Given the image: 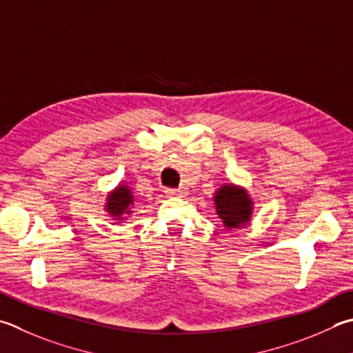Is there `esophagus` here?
Instances as JSON below:
<instances>
[{"mask_svg":"<svg viewBox=\"0 0 353 353\" xmlns=\"http://www.w3.org/2000/svg\"><path fill=\"white\" fill-rule=\"evenodd\" d=\"M165 194L170 196V197H183L187 194V188H168L165 190Z\"/></svg>","mask_w":353,"mask_h":353,"instance_id":"34e87169","label":"esophagus"}]
</instances>
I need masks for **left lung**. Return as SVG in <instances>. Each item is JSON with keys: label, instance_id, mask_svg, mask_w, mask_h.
Here are the masks:
<instances>
[{"label": "left lung", "instance_id": "left-lung-1", "mask_svg": "<svg viewBox=\"0 0 353 353\" xmlns=\"http://www.w3.org/2000/svg\"><path fill=\"white\" fill-rule=\"evenodd\" d=\"M214 203L217 216L223 222V227L241 228L250 221L253 214V201L247 190L236 187L233 183H225L214 193Z\"/></svg>", "mask_w": 353, "mask_h": 353}]
</instances>
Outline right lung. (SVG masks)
Returning a JSON list of instances; mask_svg holds the SVG:
<instances>
[{"mask_svg":"<svg viewBox=\"0 0 353 353\" xmlns=\"http://www.w3.org/2000/svg\"><path fill=\"white\" fill-rule=\"evenodd\" d=\"M134 205V194L126 185H119L117 188L111 191L106 197L105 210L112 216L115 221H125L128 214H131Z\"/></svg>","mask_w":353,"mask_h":353,"instance_id":"right-lung-1","label":"right lung"}]
</instances>
